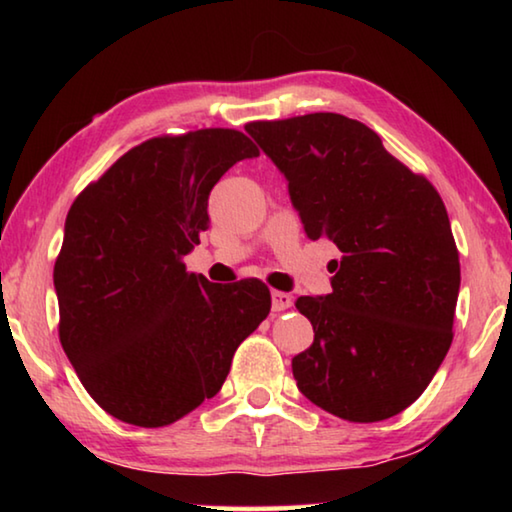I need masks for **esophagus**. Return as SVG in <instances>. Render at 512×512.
<instances>
[{
    "instance_id": "esophagus-1",
    "label": "esophagus",
    "mask_w": 512,
    "mask_h": 512,
    "mask_svg": "<svg viewBox=\"0 0 512 512\" xmlns=\"http://www.w3.org/2000/svg\"><path fill=\"white\" fill-rule=\"evenodd\" d=\"M271 300H273V311H277V314H280V311H287L293 305L291 293H284V291H273Z\"/></svg>"
}]
</instances>
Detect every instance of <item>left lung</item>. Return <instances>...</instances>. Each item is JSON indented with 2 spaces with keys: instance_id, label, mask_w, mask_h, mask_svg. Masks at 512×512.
Returning <instances> with one entry per match:
<instances>
[{
  "instance_id": "left-lung-1",
  "label": "left lung",
  "mask_w": 512,
  "mask_h": 512,
  "mask_svg": "<svg viewBox=\"0 0 512 512\" xmlns=\"http://www.w3.org/2000/svg\"><path fill=\"white\" fill-rule=\"evenodd\" d=\"M246 131L289 180L307 237L343 253L332 293L296 300L314 325L291 361L300 393L350 422L393 418L454 339L461 264L443 198L357 119L314 112Z\"/></svg>"
}]
</instances>
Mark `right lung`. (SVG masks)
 <instances>
[{
    "label": "right lung",
    "mask_w": 512,
    "mask_h": 512,
    "mask_svg": "<svg viewBox=\"0 0 512 512\" xmlns=\"http://www.w3.org/2000/svg\"><path fill=\"white\" fill-rule=\"evenodd\" d=\"M232 128L137 144L76 196L54 266L58 336L85 391L135 427H167L221 391L239 343L271 311L259 280L214 284L183 257L207 230V198L257 158Z\"/></svg>",
    "instance_id": "add662e5"
}]
</instances>
